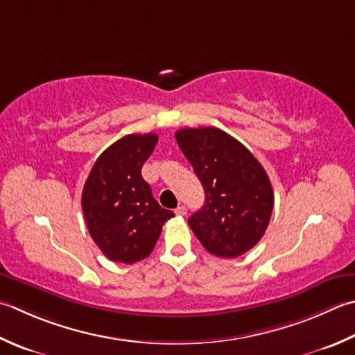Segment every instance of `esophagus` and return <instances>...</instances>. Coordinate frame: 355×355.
Segmentation results:
<instances>
[{"label":"esophagus","mask_w":355,"mask_h":355,"mask_svg":"<svg viewBox=\"0 0 355 355\" xmlns=\"http://www.w3.org/2000/svg\"><path fill=\"white\" fill-rule=\"evenodd\" d=\"M175 214H177V215H186V214H187L186 206H178L177 209H175Z\"/></svg>","instance_id":"34e87169"}]
</instances>
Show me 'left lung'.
I'll return each instance as SVG.
<instances>
[{
    "mask_svg": "<svg viewBox=\"0 0 355 355\" xmlns=\"http://www.w3.org/2000/svg\"><path fill=\"white\" fill-rule=\"evenodd\" d=\"M175 140L189 159L206 200L187 220L212 255L235 259L265 235L274 209V192L263 166L234 137L217 128L182 129Z\"/></svg>",
    "mask_w": 355,
    "mask_h": 355,
    "instance_id": "1",
    "label": "left lung"
}]
</instances>
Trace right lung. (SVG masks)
Masks as SVG:
<instances>
[{"label":"right lung","instance_id":"1","mask_svg":"<svg viewBox=\"0 0 355 355\" xmlns=\"http://www.w3.org/2000/svg\"><path fill=\"white\" fill-rule=\"evenodd\" d=\"M155 134H130L103 152L83 187L81 206L89 234L109 260L132 265L157 245L163 225L173 217L152 196L141 177L154 152Z\"/></svg>","mask_w":355,"mask_h":355}]
</instances>
